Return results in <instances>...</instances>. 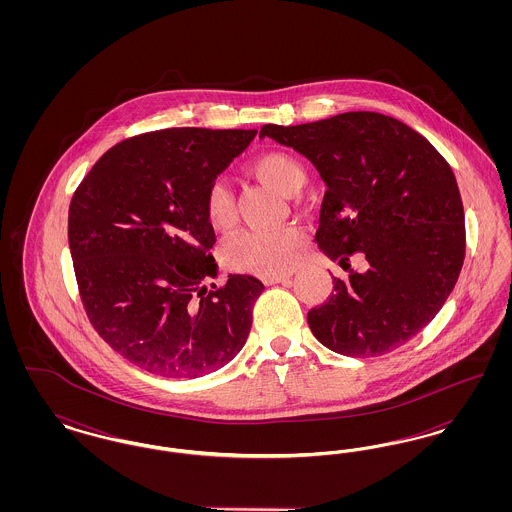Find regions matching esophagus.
<instances>
[{"label": "esophagus", "instance_id": "obj_1", "mask_svg": "<svg viewBox=\"0 0 512 512\" xmlns=\"http://www.w3.org/2000/svg\"><path fill=\"white\" fill-rule=\"evenodd\" d=\"M290 278H292V274H272V276H263V282H265L267 286H272V284L286 282V280H290Z\"/></svg>", "mask_w": 512, "mask_h": 512}]
</instances>
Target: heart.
<instances>
[{
    "label": "heart",
    "mask_w": 512,
    "mask_h": 512,
    "mask_svg": "<svg viewBox=\"0 0 512 512\" xmlns=\"http://www.w3.org/2000/svg\"><path fill=\"white\" fill-rule=\"evenodd\" d=\"M245 171L282 195L297 194L307 174L303 165L286 151H267L253 157ZM205 215L213 228L224 230L236 219L234 194L224 182H215L205 194ZM305 245V234L297 226H278L268 230H247L224 245V263L234 270L257 276L284 274L297 263Z\"/></svg>",
    "instance_id": "b5f03b06"
}]
</instances>
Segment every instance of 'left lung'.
<instances>
[{"mask_svg":"<svg viewBox=\"0 0 512 512\" xmlns=\"http://www.w3.org/2000/svg\"><path fill=\"white\" fill-rule=\"evenodd\" d=\"M292 147L326 194L315 240L349 267L309 311L311 332L347 357H378L416 336L453 292L464 261V209L455 174L424 136L380 113L353 111L297 126L265 124L259 138Z\"/></svg>","mask_w":512,"mask_h":512,"instance_id":"left-lung-1","label":"left lung"}]
</instances>
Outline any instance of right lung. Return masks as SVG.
<instances>
[{"label":"right lung","instance_id":"obj_1","mask_svg":"<svg viewBox=\"0 0 512 512\" xmlns=\"http://www.w3.org/2000/svg\"><path fill=\"white\" fill-rule=\"evenodd\" d=\"M257 130L167 128L111 147L69 209L80 297L119 355L167 378H199L244 347L265 286L219 267L205 194Z\"/></svg>","mask_w":512,"mask_h":512}]
</instances>
